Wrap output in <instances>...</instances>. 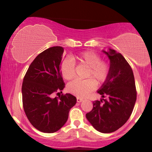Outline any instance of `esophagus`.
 I'll use <instances>...</instances> for the list:
<instances>
[{"mask_svg":"<svg viewBox=\"0 0 152 152\" xmlns=\"http://www.w3.org/2000/svg\"><path fill=\"white\" fill-rule=\"evenodd\" d=\"M82 101H83L82 98H81V97H77V102H82Z\"/></svg>","mask_w":152,"mask_h":152,"instance_id":"1","label":"esophagus"}]
</instances>
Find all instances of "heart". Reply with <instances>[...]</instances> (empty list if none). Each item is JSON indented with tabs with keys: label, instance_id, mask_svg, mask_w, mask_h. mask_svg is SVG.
<instances>
[{
	"label": "heart",
	"instance_id": "1",
	"mask_svg": "<svg viewBox=\"0 0 152 152\" xmlns=\"http://www.w3.org/2000/svg\"><path fill=\"white\" fill-rule=\"evenodd\" d=\"M78 65L88 68L86 80H76L69 83L67 90L70 93L79 97H86L94 90L96 84L101 86L107 82L110 73V65L102 60L98 54L93 51L82 52L72 57ZM61 75L66 80H71L75 75V66L72 60L66 59L60 66Z\"/></svg>",
	"mask_w": 152,
	"mask_h": 152
}]
</instances>
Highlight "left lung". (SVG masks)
Masks as SVG:
<instances>
[{"label":"left lung","instance_id":"1","mask_svg":"<svg viewBox=\"0 0 152 152\" xmlns=\"http://www.w3.org/2000/svg\"><path fill=\"white\" fill-rule=\"evenodd\" d=\"M103 52L111 62L109 78L97 91L104 99L93 102L86 117L97 131L108 134L120 129L130 118L137 92L134 72L123 56L111 49Z\"/></svg>","mask_w":152,"mask_h":152}]
</instances>
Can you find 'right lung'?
Wrapping results in <instances>:
<instances>
[{"label":"right lung","mask_w":152,"mask_h":152,"mask_svg":"<svg viewBox=\"0 0 152 152\" xmlns=\"http://www.w3.org/2000/svg\"><path fill=\"white\" fill-rule=\"evenodd\" d=\"M64 48L51 47L39 54L29 66L22 84L23 107L32 125L43 133L59 130L76 104L69 93L53 98L65 87L61 71Z\"/></svg>","instance_id":"1"}]
</instances>
